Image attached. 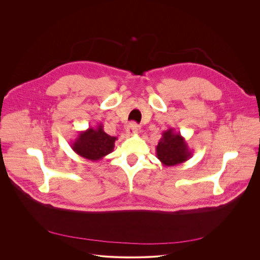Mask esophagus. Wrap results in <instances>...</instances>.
I'll return each mask as SVG.
<instances>
[{
  "label": "esophagus",
  "mask_w": 260,
  "mask_h": 260,
  "mask_svg": "<svg viewBox=\"0 0 260 260\" xmlns=\"http://www.w3.org/2000/svg\"><path fill=\"white\" fill-rule=\"evenodd\" d=\"M139 129H140V126H139L136 122H132V123H129L128 126L126 127V134H127L128 136H134V135L138 134Z\"/></svg>",
  "instance_id": "34e87169"
}]
</instances>
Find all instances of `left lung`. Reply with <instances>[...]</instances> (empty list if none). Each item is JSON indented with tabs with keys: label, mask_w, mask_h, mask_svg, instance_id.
Listing matches in <instances>:
<instances>
[{
	"label": "left lung",
	"mask_w": 260,
	"mask_h": 260,
	"mask_svg": "<svg viewBox=\"0 0 260 260\" xmlns=\"http://www.w3.org/2000/svg\"><path fill=\"white\" fill-rule=\"evenodd\" d=\"M156 156L165 167H172L188 160L192 156V150L180 133L169 128L162 133L156 146Z\"/></svg>",
	"instance_id": "1"
}]
</instances>
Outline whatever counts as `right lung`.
<instances>
[{
    "label": "right lung",
    "mask_w": 260,
    "mask_h": 260,
    "mask_svg": "<svg viewBox=\"0 0 260 260\" xmlns=\"http://www.w3.org/2000/svg\"><path fill=\"white\" fill-rule=\"evenodd\" d=\"M116 137L109 136L103 129V124L99 123L95 128L89 127L80 132L71 147L78 155L98 161L114 150Z\"/></svg>",
    "instance_id": "right-lung-1"
}]
</instances>
